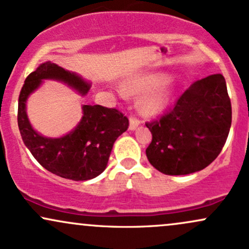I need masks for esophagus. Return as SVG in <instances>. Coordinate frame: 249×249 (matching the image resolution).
<instances>
[{"instance_id": "1", "label": "esophagus", "mask_w": 249, "mask_h": 249, "mask_svg": "<svg viewBox=\"0 0 249 249\" xmlns=\"http://www.w3.org/2000/svg\"><path fill=\"white\" fill-rule=\"evenodd\" d=\"M139 124H141L139 119H137L136 117H130V130H136Z\"/></svg>"}]
</instances>
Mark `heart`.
Listing matches in <instances>:
<instances>
[{
	"label": "heart",
	"instance_id": "1",
	"mask_svg": "<svg viewBox=\"0 0 249 249\" xmlns=\"http://www.w3.org/2000/svg\"><path fill=\"white\" fill-rule=\"evenodd\" d=\"M122 92L125 95L145 92L139 102V107L146 115H154L167 107L173 88L162 73H148L125 81L122 84Z\"/></svg>",
	"mask_w": 249,
	"mask_h": 249
}]
</instances>
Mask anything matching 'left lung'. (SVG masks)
<instances>
[{
    "mask_svg": "<svg viewBox=\"0 0 249 249\" xmlns=\"http://www.w3.org/2000/svg\"><path fill=\"white\" fill-rule=\"evenodd\" d=\"M231 124L232 105L224 76L215 73L194 82L172 110L146 123L152 133L148 161L168 176L204 170L221 152Z\"/></svg>",
    "mask_w": 249,
    "mask_h": 249,
    "instance_id": "8db88e82",
    "label": "left lung"
}]
</instances>
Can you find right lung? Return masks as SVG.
Segmentation results:
<instances>
[{
    "label": "right lung",
    "instance_id": "1",
    "mask_svg": "<svg viewBox=\"0 0 249 249\" xmlns=\"http://www.w3.org/2000/svg\"><path fill=\"white\" fill-rule=\"evenodd\" d=\"M43 79L59 81L87 95L91 84L75 72L45 62L25 78L18 97L19 132L34 158L49 172L65 179L89 180L107 168L116 139L127 130L128 119L117 108L102 105H83V117L71 132L59 138H49L36 132L25 111V103Z\"/></svg>",
    "mask_w": 249,
    "mask_h": 249
}]
</instances>
